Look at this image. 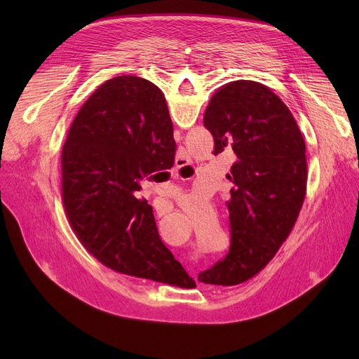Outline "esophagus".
<instances>
[{"instance_id": "34e87169", "label": "esophagus", "mask_w": 359, "mask_h": 359, "mask_svg": "<svg viewBox=\"0 0 359 359\" xmlns=\"http://www.w3.org/2000/svg\"><path fill=\"white\" fill-rule=\"evenodd\" d=\"M186 165V158L184 157H182V156H179L177 158H176V167L177 168H182V167H184ZM179 176V175H177Z\"/></svg>"}]
</instances>
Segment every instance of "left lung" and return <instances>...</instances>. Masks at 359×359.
Wrapping results in <instances>:
<instances>
[{"label": "left lung", "instance_id": "8db88e82", "mask_svg": "<svg viewBox=\"0 0 359 359\" xmlns=\"http://www.w3.org/2000/svg\"><path fill=\"white\" fill-rule=\"evenodd\" d=\"M214 154L233 149L230 250L198 275L205 284L237 285L268 265L303 206L307 184L306 142L290 109L256 81L221 87L205 110Z\"/></svg>", "mask_w": 359, "mask_h": 359}]
</instances>
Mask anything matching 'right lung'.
<instances>
[{"instance_id":"obj_1","label":"right lung","mask_w":359,"mask_h":359,"mask_svg":"<svg viewBox=\"0 0 359 359\" xmlns=\"http://www.w3.org/2000/svg\"><path fill=\"white\" fill-rule=\"evenodd\" d=\"M173 123L161 90L135 75L107 80L75 116L62 148V202L83 246L104 266L194 288L135 194L173 167Z\"/></svg>"}]
</instances>
